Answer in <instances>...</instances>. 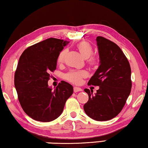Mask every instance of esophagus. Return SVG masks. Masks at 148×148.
<instances>
[{"mask_svg": "<svg viewBox=\"0 0 148 148\" xmlns=\"http://www.w3.org/2000/svg\"><path fill=\"white\" fill-rule=\"evenodd\" d=\"M73 90H74V92H78L82 91V90L81 88L77 87V86H75V87L73 88Z\"/></svg>", "mask_w": 148, "mask_h": 148, "instance_id": "esophagus-1", "label": "esophagus"}]
</instances>
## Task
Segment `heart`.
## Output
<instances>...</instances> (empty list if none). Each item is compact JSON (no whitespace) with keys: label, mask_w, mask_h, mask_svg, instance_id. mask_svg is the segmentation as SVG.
Here are the masks:
<instances>
[{"label":"heart","mask_w":148,"mask_h":148,"mask_svg":"<svg viewBox=\"0 0 148 148\" xmlns=\"http://www.w3.org/2000/svg\"><path fill=\"white\" fill-rule=\"evenodd\" d=\"M77 47L78 49L79 53H81L82 56L84 58H88L93 53V49L89 43L86 41H82L77 44ZM66 53V50L64 49L59 53L57 58L58 62H62L64 59L65 55ZM89 63L92 65H94L97 63L96 59L92 58L90 59ZM87 75L86 71L84 70L81 71H71L66 75V79L70 82L75 84H79L82 81V78L86 77Z\"/></svg>","instance_id":"b5f03b06"}]
</instances>
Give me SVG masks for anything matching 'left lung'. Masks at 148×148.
Listing matches in <instances>:
<instances>
[{
  "label": "left lung",
  "mask_w": 148,
  "mask_h": 148,
  "mask_svg": "<svg viewBox=\"0 0 148 148\" xmlns=\"http://www.w3.org/2000/svg\"><path fill=\"white\" fill-rule=\"evenodd\" d=\"M99 66L88 81L98 86L94 94L84 89L89 99L84 110L96 121H107L116 117L122 110L131 93V70L123 51L112 41L101 36L96 38Z\"/></svg>",
  "instance_id": "obj_1"
}]
</instances>
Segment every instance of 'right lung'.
Returning a JSON list of instances; mask_svg holds the SVG:
<instances>
[{"label":"right lung","instance_id":"add662e5","mask_svg":"<svg viewBox=\"0 0 148 148\" xmlns=\"http://www.w3.org/2000/svg\"><path fill=\"white\" fill-rule=\"evenodd\" d=\"M69 41L49 38L25 49L15 73L14 84L23 110L33 120L49 122L58 118L73 92L72 85L61 81L54 90L49 86L50 73Z\"/></svg>","mask_w":148,"mask_h":148}]
</instances>
